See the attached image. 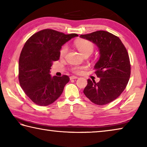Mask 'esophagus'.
Returning <instances> with one entry per match:
<instances>
[{
    "label": "esophagus",
    "instance_id": "esophagus-1",
    "mask_svg": "<svg viewBox=\"0 0 147 147\" xmlns=\"http://www.w3.org/2000/svg\"><path fill=\"white\" fill-rule=\"evenodd\" d=\"M77 78H78V77L75 76H71L70 77V80H74V79H77Z\"/></svg>",
    "mask_w": 147,
    "mask_h": 147
}]
</instances>
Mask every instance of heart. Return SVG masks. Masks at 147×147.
<instances>
[{
  "mask_svg": "<svg viewBox=\"0 0 147 147\" xmlns=\"http://www.w3.org/2000/svg\"><path fill=\"white\" fill-rule=\"evenodd\" d=\"M74 45L78 49V51L83 56L85 55H90L94 51V45L91 41L86 39H77L76 41H74ZM67 47L64 45L62 47V48L59 52V55L60 57L63 58L67 53ZM86 68L85 66H74L72 67V71L74 73L79 74L82 73L83 69Z\"/></svg>",
  "mask_w": 147,
  "mask_h": 147,
  "instance_id": "b5f03b06",
  "label": "heart"
}]
</instances>
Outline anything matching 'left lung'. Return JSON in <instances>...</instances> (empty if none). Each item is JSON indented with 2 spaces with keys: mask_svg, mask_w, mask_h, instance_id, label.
<instances>
[{
  "mask_svg": "<svg viewBox=\"0 0 147 147\" xmlns=\"http://www.w3.org/2000/svg\"><path fill=\"white\" fill-rule=\"evenodd\" d=\"M80 37L95 44L100 54L94 66L100 81L88 79L84 93L93 103L105 105L117 98L127 86L131 68L128 52L121 39L108 32L96 31Z\"/></svg>",
  "mask_w": 147,
  "mask_h": 147,
  "instance_id": "1",
  "label": "left lung"
}]
</instances>
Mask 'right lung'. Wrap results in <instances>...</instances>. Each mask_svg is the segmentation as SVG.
<instances>
[{"mask_svg":"<svg viewBox=\"0 0 147 147\" xmlns=\"http://www.w3.org/2000/svg\"><path fill=\"white\" fill-rule=\"evenodd\" d=\"M76 34H65L51 29L41 30L24 44L19 61V80L21 88L37 105L46 106L58 99L69 82L68 76H52L53 62L59 59L63 45Z\"/></svg>","mask_w":147,"mask_h":147,"instance_id":"1","label":"right lung"}]
</instances>
